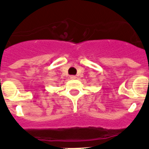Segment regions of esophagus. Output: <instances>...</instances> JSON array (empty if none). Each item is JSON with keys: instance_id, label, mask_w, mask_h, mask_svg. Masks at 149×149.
<instances>
[{"instance_id": "1", "label": "esophagus", "mask_w": 149, "mask_h": 149, "mask_svg": "<svg viewBox=\"0 0 149 149\" xmlns=\"http://www.w3.org/2000/svg\"><path fill=\"white\" fill-rule=\"evenodd\" d=\"M70 79H75L77 78V77H75V76H70Z\"/></svg>"}]
</instances>
